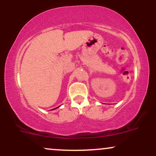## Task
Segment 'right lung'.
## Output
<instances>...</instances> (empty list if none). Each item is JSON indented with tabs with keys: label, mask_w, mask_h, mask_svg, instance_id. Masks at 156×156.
Instances as JSON below:
<instances>
[{
	"label": "right lung",
	"mask_w": 156,
	"mask_h": 156,
	"mask_svg": "<svg viewBox=\"0 0 156 156\" xmlns=\"http://www.w3.org/2000/svg\"><path fill=\"white\" fill-rule=\"evenodd\" d=\"M57 108H58V107H57Z\"/></svg>",
	"instance_id": "obj_1"
}]
</instances>
